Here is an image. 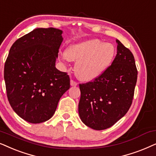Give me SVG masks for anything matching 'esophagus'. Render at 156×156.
Returning a JSON list of instances; mask_svg holds the SVG:
<instances>
[{"mask_svg":"<svg viewBox=\"0 0 156 156\" xmlns=\"http://www.w3.org/2000/svg\"><path fill=\"white\" fill-rule=\"evenodd\" d=\"M77 85H78V83L75 81V80H70V86H76Z\"/></svg>","mask_w":156,"mask_h":156,"instance_id":"esophagus-1","label":"esophagus"}]
</instances>
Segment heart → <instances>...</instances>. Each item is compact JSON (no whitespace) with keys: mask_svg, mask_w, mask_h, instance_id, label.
I'll use <instances>...</instances> for the list:
<instances>
[{"mask_svg":"<svg viewBox=\"0 0 156 156\" xmlns=\"http://www.w3.org/2000/svg\"><path fill=\"white\" fill-rule=\"evenodd\" d=\"M115 54L113 44L99 39H91L76 43L68 48L66 57L78 61L75 73L83 81H91L101 76L111 66Z\"/></svg>","mask_w":156,"mask_h":156,"instance_id":"b5f03b06","label":"heart"}]
</instances>
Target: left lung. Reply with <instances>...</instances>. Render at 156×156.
<instances>
[{
  "label": "left lung",
  "instance_id": "left-lung-1",
  "mask_svg": "<svg viewBox=\"0 0 156 156\" xmlns=\"http://www.w3.org/2000/svg\"><path fill=\"white\" fill-rule=\"evenodd\" d=\"M117 55L101 76L79 85L78 113L85 125L94 130L113 126L129 110L134 96L138 70L131 51L118 40Z\"/></svg>",
  "mask_w": 156,
  "mask_h": 156
}]
</instances>
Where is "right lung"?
<instances>
[{
	"instance_id": "1",
	"label": "right lung",
	"mask_w": 156,
	"mask_h": 156,
	"mask_svg": "<svg viewBox=\"0 0 156 156\" xmlns=\"http://www.w3.org/2000/svg\"><path fill=\"white\" fill-rule=\"evenodd\" d=\"M63 31L36 28L18 38L10 48L4 66L9 103L31 123L49 120L62 95L70 88V78L55 67Z\"/></svg>"
}]
</instances>
